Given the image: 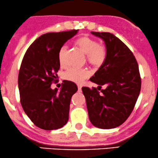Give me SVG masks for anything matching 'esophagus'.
<instances>
[{"mask_svg": "<svg viewBox=\"0 0 158 158\" xmlns=\"http://www.w3.org/2000/svg\"><path fill=\"white\" fill-rule=\"evenodd\" d=\"M77 88H78V91L81 92L82 90V86L81 85H77Z\"/></svg>", "mask_w": 158, "mask_h": 158, "instance_id": "esophagus-1", "label": "esophagus"}]
</instances>
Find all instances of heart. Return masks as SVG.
<instances>
[{
	"label": "heart",
	"mask_w": 158,
	"mask_h": 158,
	"mask_svg": "<svg viewBox=\"0 0 158 158\" xmlns=\"http://www.w3.org/2000/svg\"><path fill=\"white\" fill-rule=\"evenodd\" d=\"M75 44L87 55V61L92 66L98 68L104 63L107 57V49L104 45L100 44L98 41L88 36H83L75 40ZM66 47H62L59 51L60 64L64 65ZM89 76V73L85 69L70 68L64 74V78L74 83L81 84Z\"/></svg>",
	"instance_id": "1"
}]
</instances>
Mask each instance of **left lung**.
<instances>
[{
	"instance_id": "left-lung-1",
	"label": "left lung",
	"mask_w": 158,
	"mask_h": 158,
	"mask_svg": "<svg viewBox=\"0 0 158 158\" xmlns=\"http://www.w3.org/2000/svg\"><path fill=\"white\" fill-rule=\"evenodd\" d=\"M91 34L104 41L107 57L90 79L99 85L98 88H82L88 116L98 128H115L128 118L137 101L141 89L139 66L132 52L113 34ZM102 85L105 89L101 90Z\"/></svg>"
}]
</instances>
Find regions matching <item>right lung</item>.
<instances>
[{"label": "right lung", "instance_id": "add662e5", "mask_svg": "<svg viewBox=\"0 0 158 158\" xmlns=\"http://www.w3.org/2000/svg\"><path fill=\"white\" fill-rule=\"evenodd\" d=\"M78 29L51 32L40 36L30 45L21 62L18 84L23 111L34 125L53 130L65 125L69 118L70 100L77 87L65 81L60 91L52 90L60 64L59 51Z\"/></svg>", "mask_w": 158, "mask_h": 158}]
</instances>
